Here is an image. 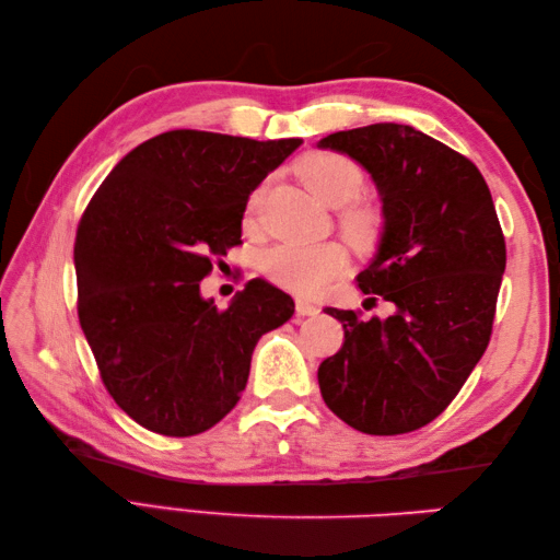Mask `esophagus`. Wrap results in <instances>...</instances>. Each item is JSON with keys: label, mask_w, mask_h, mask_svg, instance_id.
Segmentation results:
<instances>
[{"label": "esophagus", "mask_w": 560, "mask_h": 560, "mask_svg": "<svg viewBox=\"0 0 560 560\" xmlns=\"http://www.w3.org/2000/svg\"><path fill=\"white\" fill-rule=\"evenodd\" d=\"M295 313L313 317V315L319 313V305H317V303H311V301H305V299H299V301H295Z\"/></svg>", "instance_id": "esophagus-1"}]
</instances>
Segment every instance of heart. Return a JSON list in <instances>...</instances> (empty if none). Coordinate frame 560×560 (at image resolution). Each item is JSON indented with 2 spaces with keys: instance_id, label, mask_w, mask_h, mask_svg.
<instances>
[{
  "instance_id": "1",
  "label": "heart",
  "mask_w": 560,
  "mask_h": 560,
  "mask_svg": "<svg viewBox=\"0 0 560 560\" xmlns=\"http://www.w3.org/2000/svg\"><path fill=\"white\" fill-rule=\"evenodd\" d=\"M301 180L311 187V192L325 201L327 207L339 209V225L353 241H371L377 231V211L373 207L355 201L363 192L365 175L353 159L337 151H313L299 163ZM265 187H257L247 199L245 221H253L259 209ZM261 271L279 283L301 295H315L323 291L331 279H337L347 267V253L337 243L319 245H273L259 259Z\"/></svg>"
}]
</instances>
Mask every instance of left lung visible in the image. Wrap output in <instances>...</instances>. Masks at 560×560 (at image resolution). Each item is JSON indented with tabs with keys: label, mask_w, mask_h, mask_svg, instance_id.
<instances>
[{
	"label": "left lung",
	"mask_w": 560,
	"mask_h": 560,
	"mask_svg": "<svg viewBox=\"0 0 560 560\" xmlns=\"http://www.w3.org/2000/svg\"><path fill=\"white\" fill-rule=\"evenodd\" d=\"M319 147L349 153L377 185L383 241L355 281L395 305L387 319L327 307L343 343L319 363V392L361 433L419 431L457 397L491 341L505 237L489 185L467 156L407 125L349 129Z\"/></svg>",
	"instance_id": "left-lung-1"
}]
</instances>
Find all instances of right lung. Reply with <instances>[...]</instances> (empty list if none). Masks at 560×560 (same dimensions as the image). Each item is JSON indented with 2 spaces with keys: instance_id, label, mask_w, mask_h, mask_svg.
Masks as SVG:
<instances>
[{
  "instance_id": "1",
  "label": "right lung",
  "mask_w": 560,
  "mask_h": 560,
  "mask_svg": "<svg viewBox=\"0 0 560 560\" xmlns=\"http://www.w3.org/2000/svg\"><path fill=\"white\" fill-rule=\"evenodd\" d=\"M301 147L173 129L132 149L79 221L77 311L108 395L147 431H209L247 385L259 337L293 299L253 279L219 311L199 281L243 245L247 197Z\"/></svg>"
}]
</instances>
